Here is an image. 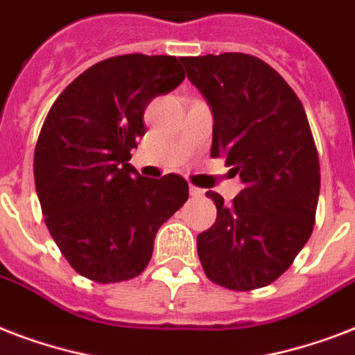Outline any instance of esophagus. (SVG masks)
Masks as SVG:
<instances>
[{
    "label": "esophagus",
    "mask_w": 355,
    "mask_h": 355,
    "mask_svg": "<svg viewBox=\"0 0 355 355\" xmlns=\"http://www.w3.org/2000/svg\"><path fill=\"white\" fill-rule=\"evenodd\" d=\"M189 195H191V197H195V199H199V197H202V195H205V189L195 188V186H189Z\"/></svg>",
    "instance_id": "34e87169"
}]
</instances>
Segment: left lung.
<instances>
[{"instance_id":"8db88e82","label":"left lung","mask_w":355,"mask_h":355,"mask_svg":"<svg viewBox=\"0 0 355 355\" xmlns=\"http://www.w3.org/2000/svg\"><path fill=\"white\" fill-rule=\"evenodd\" d=\"M214 116L211 158L223 156L243 189L227 206L216 191L214 227L197 236L206 276L232 291L269 286L313 232L320 166L304 107L258 57H182Z\"/></svg>"}]
</instances>
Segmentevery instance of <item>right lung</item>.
<instances>
[{
	"label": "right lung",
	"mask_w": 355,
	"mask_h": 355,
	"mask_svg": "<svg viewBox=\"0 0 355 355\" xmlns=\"http://www.w3.org/2000/svg\"><path fill=\"white\" fill-rule=\"evenodd\" d=\"M184 77L177 57L121 55L94 64L53 103L36 141V193L80 276L99 284L138 276L158 228L188 200L182 177L145 178L128 164L147 105Z\"/></svg>",
	"instance_id": "add662e5"
}]
</instances>
